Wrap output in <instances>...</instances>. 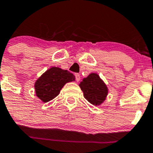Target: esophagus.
<instances>
[{"mask_svg": "<svg viewBox=\"0 0 153 153\" xmlns=\"http://www.w3.org/2000/svg\"><path fill=\"white\" fill-rule=\"evenodd\" d=\"M75 80H76V81H80V78H81V76H80L79 74H78V73H75Z\"/></svg>", "mask_w": 153, "mask_h": 153, "instance_id": "esophagus-1", "label": "esophagus"}]
</instances>
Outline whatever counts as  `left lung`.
<instances>
[{"label": "left lung", "mask_w": 153, "mask_h": 153, "mask_svg": "<svg viewBox=\"0 0 153 153\" xmlns=\"http://www.w3.org/2000/svg\"><path fill=\"white\" fill-rule=\"evenodd\" d=\"M84 96L93 105H99L105 100L108 95V87L96 73H91L83 78L79 84Z\"/></svg>", "instance_id": "left-lung-1"}]
</instances>
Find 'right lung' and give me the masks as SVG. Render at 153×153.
Returning <instances> with one entry per match:
<instances>
[{"label": "right lung", "instance_id": "right-lung-1", "mask_svg": "<svg viewBox=\"0 0 153 153\" xmlns=\"http://www.w3.org/2000/svg\"><path fill=\"white\" fill-rule=\"evenodd\" d=\"M73 81L75 75L70 72L59 67H51L36 81V94L43 102H48L58 96L66 83Z\"/></svg>", "mask_w": 153, "mask_h": 153}]
</instances>
